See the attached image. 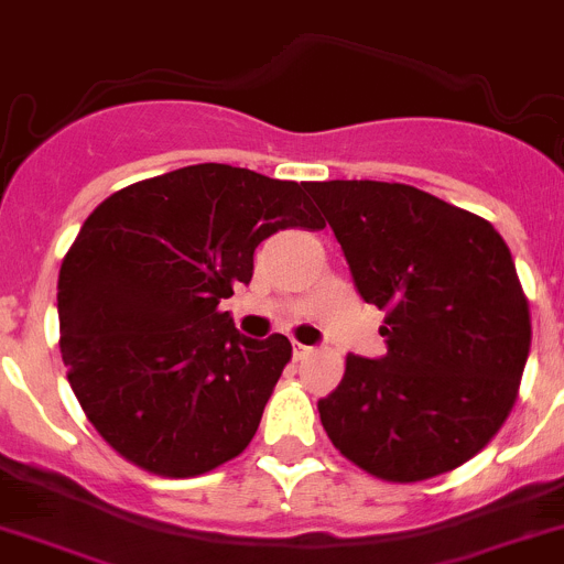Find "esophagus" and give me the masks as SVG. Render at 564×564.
Instances as JSON below:
<instances>
[{"label":"esophagus","instance_id":"obj_1","mask_svg":"<svg viewBox=\"0 0 564 564\" xmlns=\"http://www.w3.org/2000/svg\"><path fill=\"white\" fill-rule=\"evenodd\" d=\"M292 354H294V359H306L308 354H312V347L308 345H303V341H292Z\"/></svg>","mask_w":564,"mask_h":564}]
</instances>
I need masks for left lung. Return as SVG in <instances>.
<instances>
[{
  "label": "left lung",
  "instance_id": "1",
  "mask_svg": "<svg viewBox=\"0 0 564 564\" xmlns=\"http://www.w3.org/2000/svg\"><path fill=\"white\" fill-rule=\"evenodd\" d=\"M306 188L359 294L387 314V356L347 354L345 378L317 403L325 434L381 481L456 470L507 423L529 359V300L507 241L484 217L406 183Z\"/></svg>",
  "mask_w": 564,
  "mask_h": 564
}]
</instances>
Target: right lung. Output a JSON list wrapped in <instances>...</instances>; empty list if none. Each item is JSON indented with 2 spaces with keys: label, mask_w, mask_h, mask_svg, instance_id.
Here are the masks:
<instances>
[{
  "label": "right lung",
  "mask_w": 564,
  "mask_h": 564,
  "mask_svg": "<svg viewBox=\"0 0 564 564\" xmlns=\"http://www.w3.org/2000/svg\"><path fill=\"white\" fill-rule=\"evenodd\" d=\"M286 228H325L306 186L228 163L130 183L88 214L57 278L61 354L88 423L130 465L192 478L250 445L292 341L247 339L219 300Z\"/></svg>",
  "instance_id": "right-lung-1"
}]
</instances>
